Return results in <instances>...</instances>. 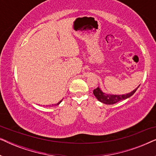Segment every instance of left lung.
<instances>
[{"instance_id": "1", "label": "left lung", "mask_w": 156, "mask_h": 156, "mask_svg": "<svg viewBox=\"0 0 156 156\" xmlns=\"http://www.w3.org/2000/svg\"><path fill=\"white\" fill-rule=\"evenodd\" d=\"M140 86V85H139ZM138 86L136 89H134L133 91H132L129 94H126L122 95H114V94H108L104 93L103 91L101 90V89L99 87H97V89H94L93 93L97 99L99 100L101 103L106 104H114L117 103V102L121 101V100L126 99L128 98L131 97L134 93L136 92L137 89L139 87Z\"/></svg>"}]
</instances>
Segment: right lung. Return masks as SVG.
I'll list each match as a JSON object with an SVG mask.
<instances>
[{"instance_id":"right-lung-1","label":"right lung","mask_w":156,"mask_h":156,"mask_svg":"<svg viewBox=\"0 0 156 156\" xmlns=\"http://www.w3.org/2000/svg\"><path fill=\"white\" fill-rule=\"evenodd\" d=\"M61 101H59V102H58V103H57V105H58V104H60V103H61Z\"/></svg>"}]
</instances>
